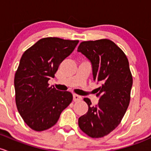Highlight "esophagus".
<instances>
[{
  "label": "esophagus",
  "instance_id": "obj_1",
  "mask_svg": "<svg viewBox=\"0 0 151 151\" xmlns=\"http://www.w3.org/2000/svg\"><path fill=\"white\" fill-rule=\"evenodd\" d=\"M82 99V97L81 96L77 95V94H73V101L74 102H78V101H81Z\"/></svg>",
  "mask_w": 151,
  "mask_h": 151
}]
</instances>
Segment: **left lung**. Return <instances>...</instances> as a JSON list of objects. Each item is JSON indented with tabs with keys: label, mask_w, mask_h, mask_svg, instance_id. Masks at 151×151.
Returning a JSON list of instances; mask_svg holds the SVG:
<instances>
[{
	"label": "left lung",
	"mask_w": 151,
	"mask_h": 151,
	"mask_svg": "<svg viewBox=\"0 0 151 151\" xmlns=\"http://www.w3.org/2000/svg\"><path fill=\"white\" fill-rule=\"evenodd\" d=\"M78 52L91 62L93 79L101 84L96 92L97 105L83 99L88 109L78 119V126L91 137H103L119 126L129 105L133 79L128 59L108 39L81 42Z\"/></svg>",
	"instance_id": "8db88e82"
}]
</instances>
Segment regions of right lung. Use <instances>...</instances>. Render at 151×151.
Segmentation results:
<instances>
[{
	"mask_svg": "<svg viewBox=\"0 0 151 151\" xmlns=\"http://www.w3.org/2000/svg\"><path fill=\"white\" fill-rule=\"evenodd\" d=\"M78 41L44 38L24 52L14 76L15 100L25 124L41 132L51 128L73 100L69 91L49 86L60 63L73 52Z\"/></svg>",
	"mask_w": 151,
	"mask_h": 151,
	"instance_id": "right-lung-1",
	"label": "right lung"
}]
</instances>
